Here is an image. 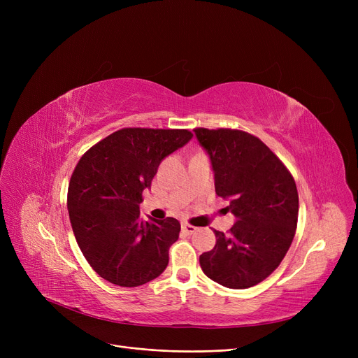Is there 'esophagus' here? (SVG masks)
Wrapping results in <instances>:
<instances>
[{
    "label": "esophagus",
    "mask_w": 358,
    "mask_h": 358,
    "mask_svg": "<svg viewBox=\"0 0 358 358\" xmlns=\"http://www.w3.org/2000/svg\"><path fill=\"white\" fill-rule=\"evenodd\" d=\"M181 229H182V232H184L185 235H192V234H194V232H196V229H197V228H194L193 224H190V223H182Z\"/></svg>",
    "instance_id": "esophagus-1"
}]
</instances>
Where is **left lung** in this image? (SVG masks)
I'll return each instance as SVG.
<instances>
[{
  "mask_svg": "<svg viewBox=\"0 0 358 358\" xmlns=\"http://www.w3.org/2000/svg\"><path fill=\"white\" fill-rule=\"evenodd\" d=\"M209 154L215 189L236 222L215 231L216 245L200 255L203 273L229 289H248L283 261L299 216L296 182L286 165L257 136L238 129H194Z\"/></svg>",
  "mask_w": 358,
  "mask_h": 358,
  "instance_id": "8db88e82",
  "label": "left lung"
}]
</instances>
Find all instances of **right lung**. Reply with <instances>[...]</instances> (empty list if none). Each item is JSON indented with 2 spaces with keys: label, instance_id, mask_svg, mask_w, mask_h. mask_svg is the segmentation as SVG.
Returning a JSON list of instances; mask_svg holds the SVG:
<instances>
[{
  "label": "right lung",
  "instance_id": "right-lung-1",
  "mask_svg": "<svg viewBox=\"0 0 358 358\" xmlns=\"http://www.w3.org/2000/svg\"><path fill=\"white\" fill-rule=\"evenodd\" d=\"M192 138L187 129L124 127L91 146L75 166L71 227L88 264L110 283L138 287L166 268L180 222H142L139 203L161 161Z\"/></svg>",
  "mask_w": 358,
  "mask_h": 358
}]
</instances>
